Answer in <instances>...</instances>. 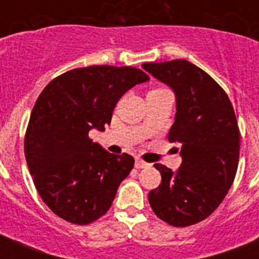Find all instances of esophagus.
Masks as SVG:
<instances>
[{
  "mask_svg": "<svg viewBox=\"0 0 259 259\" xmlns=\"http://www.w3.org/2000/svg\"><path fill=\"white\" fill-rule=\"evenodd\" d=\"M146 166H149L148 162L142 161L141 158H136V168L137 169H142V168H146Z\"/></svg>",
  "mask_w": 259,
  "mask_h": 259,
  "instance_id": "34e87169",
  "label": "esophagus"
}]
</instances>
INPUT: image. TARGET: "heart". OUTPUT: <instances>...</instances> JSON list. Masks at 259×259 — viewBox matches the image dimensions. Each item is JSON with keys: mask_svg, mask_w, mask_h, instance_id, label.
<instances>
[{"mask_svg": "<svg viewBox=\"0 0 259 259\" xmlns=\"http://www.w3.org/2000/svg\"><path fill=\"white\" fill-rule=\"evenodd\" d=\"M156 90H158V89H156Z\"/></svg>", "mask_w": 259, "mask_h": 259, "instance_id": "obj_1", "label": "heart"}]
</instances>
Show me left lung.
<instances>
[{
  "label": "left lung",
  "instance_id": "obj_1",
  "mask_svg": "<svg viewBox=\"0 0 259 259\" xmlns=\"http://www.w3.org/2000/svg\"><path fill=\"white\" fill-rule=\"evenodd\" d=\"M142 68L175 91L176 117L168 140L180 144L183 158L175 172L154 165L161 184L148 195L150 207L168 225L192 226L218 208L235 179L241 148L235 111L225 90L192 63L176 59Z\"/></svg>",
  "mask_w": 259,
  "mask_h": 259
}]
</instances>
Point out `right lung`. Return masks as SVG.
Masks as SVG:
<instances>
[{"label": "right lung", "instance_id": "obj_1", "mask_svg": "<svg viewBox=\"0 0 259 259\" xmlns=\"http://www.w3.org/2000/svg\"><path fill=\"white\" fill-rule=\"evenodd\" d=\"M146 80L136 67L91 66L67 71L38 95L24 150L38 195L59 218L83 226L109 211L134 158L109 153L89 132H103L119 98Z\"/></svg>", "mask_w": 259, "mask_h": 259}]
</instances>
